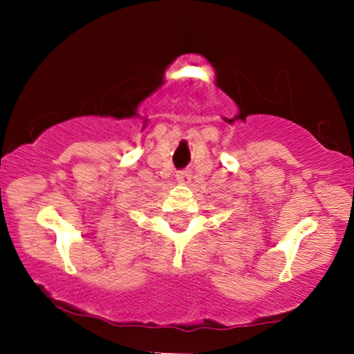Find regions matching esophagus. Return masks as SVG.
Listing matches in <instances>:
<instances>
[{
	"mask_svg": "<svg viewBox=\"0 0 354 354\" xmlns=\"http://www.w3.org/2000/svg\"><path fill=\"white\" fill-rule=\"evenodd\" d=\"M176 180H178V183H181V185H188V183L191 181V171H189V169H183V171H178Z\"/></svg>",
	"mask_w": 354,
	"mask_h": 354,
	"instance_id": "esophagus-1",
	"label": "esophagus"
}]
</instances>
